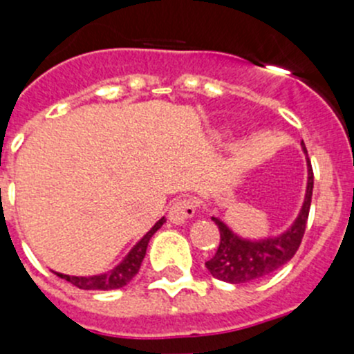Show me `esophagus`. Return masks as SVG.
Returning a JSON list of instances; mask_svg holds the SVG:
<instances>
[{"mask_svg": "<svg viewBox=\"0 0 354 354\" xmlns=\"http://www.w3.org/2000/svg\"><path fill=\"white\" fill-rule=\"evenodd\" d=\"M197 214L194 200L181 198L174 202L169 209V221L173 224H185Z\"/></svg>", "mask_w": 354, "mask_h": 354, "instance_id": "obj_1", "label": "esophagus"}]
</instances>
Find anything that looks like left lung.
I'll list each match as a JSON object with an SVG mask.
<instances>
[{
	"instance_id": "obj_1",
	"label": "left lung",
	"mask_w": 354,
	"mask_h": 354,
	"mask_svg": "<svg viewBox=\"0 0 354 354\" xmlns=\"http://www.w3.org/2000/svg\"><path fill=\"white\" fill-rule=\"evenodd\" d=\"M303 152L306 156V167H308L305 200H303L298 217L284 233H281L279 236L263 238V240H248V238L238 236L221 219L212 217V221L219 227L221 241L216 255L207 260L205 267L216 279L231 284L250 283V281L269 276L295 257L305 234L313 192L312 162L306 154L305 145H303Z\"/></svg>"
}]
</instances>
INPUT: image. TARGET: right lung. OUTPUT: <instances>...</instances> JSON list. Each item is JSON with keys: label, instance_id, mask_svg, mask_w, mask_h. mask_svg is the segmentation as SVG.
Masks as SVG:
<instances>
[{"label": "right lung", "instance_id": "obj_1", "mask_svg": "<svg viewBox=\"0 0 354 354\" xmlns=\"http://www.w3.org/2000/svg\"><path fill=\"white\" fill-rule=\"evenodd\" d=\"M166 223L164 217H160L159 221L151 227V231L144 234L140 241L133 246V248L128 252V255L118 263L114 269L108 270L104 274H97V276H68V274L55 272L56 276L62 277V279L68 281L73 286L80 289H88V291H109V289H120L127 286L135 276H137L138 269L142 266V260H144L145 252H147V245L151 241V238L154 236V233L159 230L162 224Z\"/></svg>", "mask_w": 354, "mask_h": 354}]
</instances>
